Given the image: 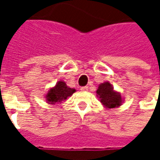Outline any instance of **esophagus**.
Masks as SVG:
<instances>
[{"label": "esophagus", "mask_w": 160, "mask_h": 160, "mask_svg": "<svg viewBox=\"0 0 160 160\" xmlns=\"http://www.w3.org/2000/svg\"><path fill=\"white\" fill-rule=\"evenodd\" d=\"M80 90L82 91V92H87L88 90V87H80Z\"/></svg>", "instance_id": "34e87169"}]
</instances>
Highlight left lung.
<instances>
[{"instance_id":"8db88e82","label":"left lung","mask_w":160,"mask_h":160,"mask_svg":"<svg viewBox=\"0 0 160 160\" xmlns=\"http://www.w3.org/2000/svg\"><path fill=\"white\" fill-rule=\"evenodd\" d=\"M96 93L97 97L99 98L102 104L107 109L119 107L123 102L120 92L113 90L111 84L109 82L101 83L98 86Z\"/></svg>"}]
</instances>
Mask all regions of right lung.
<instances>
[{
    "mask_svg": "<svg viewBox=\"0 0 160 160\" xmlns=\"http://www.w3.org/2000/svg\"><path fill=\"white\" fill-rule=\"evenodd\" d=\"M76 90L68 87L64 81L60 80L52 88H50L45 95L47 103L49 104H56V103H62L67 98L73 95Z\"/></svg>",
    "mask_w": 160,
    "mask_h": 160,
    "instance_id": "1",
    "label": "right lung"
}]
</instances>
